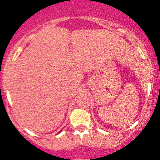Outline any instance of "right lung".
Returning a JSON list of instances; mask_svg holds the SVG:
<instances>
[{"label":"right lung","mask_w":160,"mask_h":160,"mask_svg":"<svg viewBox=\"0 0 160 160\" xmlns=\"http://www.w3.org/2000/svg\"><path fill=\"white\" fill-rule=\"evenodd\" d=\"M60 132H61V131H60Z\"/></svg>","instance_id":"obj_1"}]
</instances>
